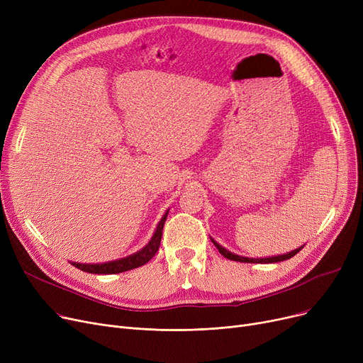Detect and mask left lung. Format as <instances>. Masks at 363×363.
Here are the masks:
<instances>
[{"instance_id":"1","label":"left lung","mask_w":363,"mask_h":363,"mask_svg":"<svg viewBox=\"0 0 363 363\" xmlns=\"http://www.w3.org/2000/svg\"><path fill=\"white\" fill-rule=\"evenodd\" d=\"M213 244L218 247L219 253H220L223 257L230 259V260H235V262H250V263H275V262H282V260H287V259L293 257L294 255H297V253L301 250V247H300V249H297V250H294V252H291V253H287V255H282V256L266 257V259H249V257H242V256H238V255H234V253H231V252H228L226 249H223L222 245H219V244L215 242V241H213Z\"/></svg>"}]
</instances>
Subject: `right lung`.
Here are the masks:
<instances>
[{"label": "right lung", "mask_w": 363, "mask_h": 363, "mask_svg": "<svg viewBox=\"0 0 363 363\" xmlns=\"http://www.w3.org/2000/svg\"><path fill=\"white\" fill-rule=\"evenodd\" d=\"M164 218L160 220L157 230L152 235L151 241L144 247V249L135 255H132L129 257L125 259H119L114 262H108V263H103V264H78L73 263L76 268H81V271L84 272H89V274H119V272H126L130 269L140 268V266L145 264L147 262H150L159 250L160 247V240H162V230L164 225Z\"/></svg>", "instance_id": "obj_1"}]
</instances>
